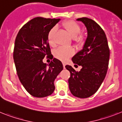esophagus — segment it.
Masks as SVG:
<instances>
[{
    "label": "esophagus",
    "instance_id": "esophagus-1",
    "mask_svg": "<svg viewBox=\"0 0 122 122\" xmlns=\"http://www.w3.org/2000/svg\"><path fill=\"white\" fill-rule=\"evenodd\" d=\"M63 67H64V68H65V66H66L65 63H63Z\"/></svg>",
    "mask_w": 122,
    "mask_h": 122
}]
</instances>
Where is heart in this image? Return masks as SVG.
<instances>
[{"instance_id": "b5f03b06", "label": "heart", "mask_w": 122, "mask_h": 122, "mask_svg": "<svg viewBox=\"0 0 122 122\" xmlns=\"http://www.w3.org/2000/svg\"><path fill=\"white\" fill-rule=\"evenodd\" d=\"M63 26L69 35L73 38V40L77 46L82 45L84 43V36L81 34V28L78 23L73 20H67L63 23ZM56 31L55 27H53L49 31L47 35V40L50 46L55 47L56 46L55 41V35ZM74 51L71 47H60L54 52V56L56 59L64 61L73 55Z\"/></svg>"}]
</instances>
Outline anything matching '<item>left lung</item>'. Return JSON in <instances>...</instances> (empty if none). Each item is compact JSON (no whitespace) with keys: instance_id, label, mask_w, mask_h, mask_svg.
<instances>
[{"instance_id":"8db88e82","label":"left lung","mask_w":122,"mask_h":122,"mask_svg":"<svg viewBox=\"0 0 122 122\" xmlns=\"http://www.w3.org/2000/svg\"><path fill=\"white\" fill-rule=\"evenodd\" d=\"M77 20L82 21L87 30L83 49L72 58V62L81 66L82 69L78 72L69 65H66V68L71 74L68 79L71 92L75 97L84 99L95 94L104 81L110 50L105 32L96 21L86 17Z\"/></svg>"}]
</instances>
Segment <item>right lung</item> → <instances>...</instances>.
I'll return each mask as SVG.
<instances>
[{"label":"right lung","instance_id":"right-lung-1","mask_svg":"<svg viewBox=\"0 0 122 122\" xmlns=\"http://www.w3.org/2000/svg\"><path fill=\"white\" fill-rule=\"evenodd\" d=\"M59 20L33 18L21 27L15 38L14 59L17 75L26 91L35 97L53 94L54 81L63 69L61 61L53 58L47 40L49 31ZM46 56L53 59L48 65L42 62Z\"/></svg>","mask_w":122,"mask_h":122}]
</instances>
